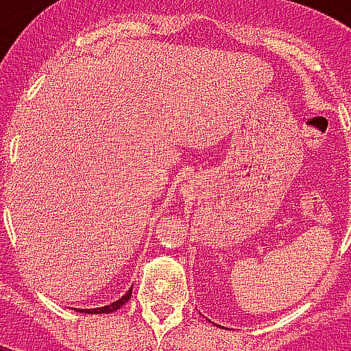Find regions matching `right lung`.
<instances>
[{
	"label": "right lung",
	"mask_w": 351,
	"mask_h": 351,
	"mask_svg": "<svg viewBox=\"0 0 351 351\" xmlns=\"http://www.w3.org/2000/svg\"><path fill=\"white\" fill-rule=\"evenodd\" d=\"M132 298V290H128L126 294L121 298V300L113 301V303H110V305H106V307H96V308H80L77 313H89V314H108V313H113V311H117V308H121L126 303V301Z\"/></svg>",
	"instance_id": "1"
}]
</instances>
